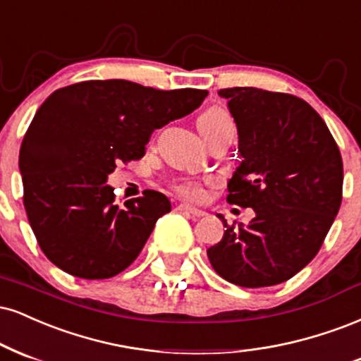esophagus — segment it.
<instances>
[{
  "label": "esophagus",
  "mask_w": 361,
  "mask_h": 361,
  "mask_svg": "<svg viewBox=\"0 0 361 361\" xmlns=\"http://www.w3.org/2000/svg\"><path fill=\"white\" fill-rule=\"evenodd\" d=\"M177 211H179V213H182V214H185V216H192V218H202V216L206 214L204 211L197 209V207H192L189 204H179V206H177Z\"/></svg>",
  "instance_id": "esophagus-1"
}]
</instances>
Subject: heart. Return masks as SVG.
Here are the masks:
<instances>
[{"label":"heart","instance_id":"heart-1","mask_svg":"<svg viewBox=\"0 0 361 361\" xmlns=\"http://www.w3.org/2000/svg\"><path fill=\"white\" fill-rule=\"evenodd\" d=\"M226 121H231L226 111H223L221 108H209L199 116L197 126H199V131H201L202 135H206L207 131H211L213 128H216V126L223 125V123ZM176 189L179 190L180 194H184L185 197H190V199H199L202 197V194H204V188H202L201 182L194 179H185L179 182V184H176Z\"/></svg>","mask_w":361,"mask_h":361}]
</instances>
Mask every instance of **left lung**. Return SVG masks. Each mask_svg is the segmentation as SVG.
Here are the masks:
<instances>
[{
    "label": "left lung",
    "instance_id": "left-lung-1",
    "mask_svg": "<svg viewBox=\"0 0 361 361\" xmlns=\"http://www.w3.org/2000/svg\"><path fill=\"white\" fill-rule=\"evenodd\" d=\"M238 128L241 164L230 204L253 207L247 228L228 224L207 258L224 281L258 289L294 277L319 252L343 199V160L323 118L286 92L219 91Z\"/></svg>",
    "mask_w": 361,
    "mask_h": 361
}]
</instances>
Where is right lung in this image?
Segmentation results:
<instances>
[{"label": "right lung", "instance_id": "obj_1", "mask_svg": "<svg viewBox=\"0 0 361 361\" xmlns=\"http://www.w3.org/2000/svg\"><path fill=\"white\" fill-rule=\"evenodd\" d=\"M207 91L123 79L57 89L38 108L20 148L23 206L45 257L79 279H109L140 255L171 201L157 190L114 204L108 173L145 155L157 128L192 113Z\"/></svg>", "mask_w": 361, "mask_h": 361}]
</instances>
